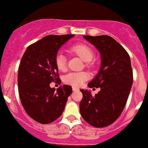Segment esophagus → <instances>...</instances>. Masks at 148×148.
<instances>
[{
    "mask_svg": "<svg viewBox=\"0 0 148 148\" xmlns=\"http://www.w3.org/2000/svg\"><path fill=\"white\" fill-rule=\"evenodd\" d=\"M73 91H79V88H76V87H73Z\"/></svg>",
    "mask_w": 148,
    "mask_h": 148,
    "instance_id": "obj_1",
    "label": "esophagus"
}]
</instances>
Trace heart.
Returning <instances> with one entry per match:
<instances>
[{
    "mask_svg": "<svg viewBox=\"0 0 148 148\" xmlns=\"http://www.w3.org/2000/svg\"><path fill=\"white\" fill-rule=\"evenodd\" d=\"M70 51L85 61V64L88 67L92 68L94 66L92 59L95 57V52L88 45L85 44H77L70 47ZM54 63L56 67L60 71H64L66 68V59L60 52H58L55 56ZM88 74L86 72H72L67 73L63 77V82L68 85L79 87L88 79Z\"/></svg>",
    "mask_w": 148,
    "mask_h": 148,
    "instance_id": "b5f03b06",
    "label": "heart"
}]
</instances>
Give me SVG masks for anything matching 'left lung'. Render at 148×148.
<instances>
[{
	"label": "left lung",
	"instance_id": "8db88e82",
	"mask_svg": "<svg viewBox=\"0 0 148 148\" xmlns=\"http://www.w3.org/2000/svg\"><path fill=\"white\" fill-rule=\"evenodd\" d=\"M100 51L101 66L97 75L88 83L89 88H100L92 96L81 89L79 103L82 116L96 128L111 125L123 112L133 82V73L129 53L115 39L108 35H84Z\"/></svg>",
	"mask_w": 148,
	"mask_h": 148
}]
</instances>
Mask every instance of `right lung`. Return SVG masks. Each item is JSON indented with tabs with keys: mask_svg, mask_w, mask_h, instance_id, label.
<instances>
[{
	"mask_svg": "<svg viewBox=\"0 0 148 148\" xmlns=\"http://www.w3.org/2000/svg\"><path fill=\"white\" fill-rule=\"evenodd\" d=\"M74 35H50L25 50L18 69V88L22 105L32 119L48 124L62 115L72 87L64 85L55 91L50 83H61L54 63L57 51Z\"/></svg>",
	"mask_w": 148,
	"mask_h": 148,
	"instance_id": "add662e5",
	"label": "right lung"
}]
</instances>
